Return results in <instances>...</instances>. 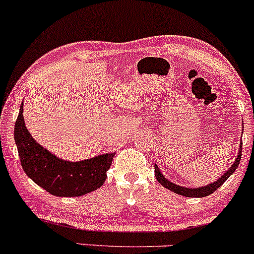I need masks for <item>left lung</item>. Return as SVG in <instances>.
<instances>
[{
	"instance_id": "obj_1",
	"label": "left lung",
	"mask_w": 254,
	"mask_h": 254,
	"mask_svg": "<svg viewBox=\"0 0 254 254\" xmlns=\"http://www.w3.org/2000/svg\"><path fill=\"white\" fill-rule=\"evenodd\" d=\"M244 127V125H243ZM244 131V130H243ZM241 139H243V137H241ZM241 150H243V141H240V147H239L238 149V156L237 159H235V161L233 162V165L230 166V167L227 170L226 173H223L222 176H221L216 182L211 183V184H208V185H204V186H200V188H185V186H182V185H177V184L170 182V180L166 178L164 174L161 173V171L159 170V167H157V165L155 164L154 165V168H155V177L157 179V182L161 184L162 186L166 189H168V190L174 192V193L177 194H180V196H185V197H205V196H209V194H211L212 192L216 191L218 188H220L222 184L226 182L228 178L232 176L233 173H234L235 170L238 168L239 166V162H240L241 160Z\"/></svg>"
}]
</instances>
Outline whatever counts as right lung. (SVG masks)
Returning <instances> with one entry per match:
<instances>
[{"label":"right lung","mask_w":254,"mask_h":254,"mask_svg":"<svg viewBox=\"0 0 254 254\" xmlns=\"http://www.w3.org/2000/svg\"><path fill=\"white\" fill-rule=\"evenodd\" d=\"M14 139L25 173L52 196L78 197L98 190L106 179L115 153L82 160L66 161L42 147L25 125L24 104L14 127Z\"/></svg>","instance_id":"right-lung-1"}]
</instances>
